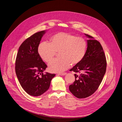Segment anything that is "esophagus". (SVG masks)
Listing matches in <instances>:
<instances>
[{"label":"esophagus","instance_id":"esophagus-1","mask_svg":"<svg viewBox=\"0 0 122 122\" xmlns=\"http://www.w3.org/2000/svg\"><path fill=\"white\" fill-rule=\"evenodd\" d=\"M66 74H67V73H66V72H64V73H59L58 74V75L62 76V75H66Z\"/></svg>","mask_w":122,"mask_h":122}]
</instances>
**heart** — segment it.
<instances>
[{
  "label": "heart",
  "mask_w": 122,
  "mask_h": 122,
  "mask_svg": "<svg viewBox=\"0 0 122 122\" xmlns=\"http://www.w3.org/2000/svg\"><path fill=\"white\" fill-rule=\"evenodd\" d=\"M87 42L83 37H77L69 33L61 32L51 37L50 43L42 42L38 45V53L40 58L49 63L59 52L60 58L49 64L50 71L53 72H63L71 64L75 65L84 59L87 50Z\"/></svg>",
  "instance_id": "obj_1"
}]
</instances>
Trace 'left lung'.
Returning <instances> with one entry per match:
<instances>
[{"label": "left lung", "mask_w": 122, "mask_h": 122, "mask_svg": "<svg viewBox=\"0 0 122 122\" xmlns=\"http://www.w3.org/2000/svg\"><path fill=\"white\" fill-rule=\"evenodd\" d=\"M87 50L83 60L70 70L74 74L75 81L69 90L76 97L81 99L92 95L98 89L106 73L107 61L103 48L99 41L88 35Z\"/></svg>", "instance_id": "8db88e82"}]
</instances>
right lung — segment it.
I'll use <instances>...</instances> for the list:
<instances>
[{
  "label": "right lung",
  "instance_id": "add662e5",
  "mask_svg": "<svg viewBox=\"0 0 122 122\" xmlns=\"http://www.w3.org/2000/svg\"><path fill=\"white\" fill-rule=\"evenodd\" d=\"M46 30L37 32L26 39L19 48L15 70L18 80L29 95L38 96L49 88L55 74L43 72L47 65L40 58L37 48Z\"/></svg>",
  "mask_w": 122,
  "mask_h": 122
}]
</instances>
